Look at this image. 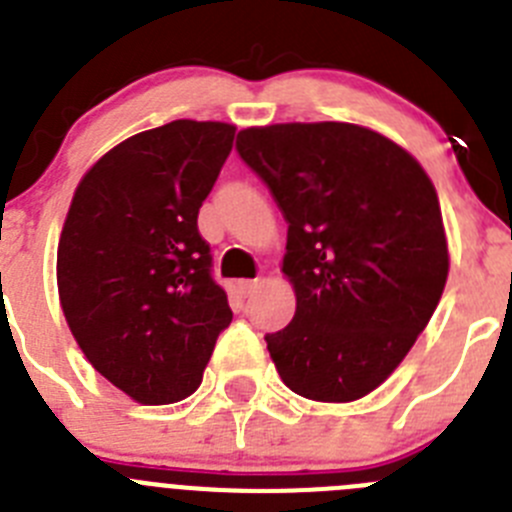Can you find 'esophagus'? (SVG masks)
Returning a JSON list of instances; mask_svg holds the SVG:
<instances>
[{"label":"esophagus","mask_w":512,"mask_h":512,"mask_svg":"<svg viewBox=\"0 0 512 512\" xmlns=\"http://www.w3.org/2000/svg\"><path fill=\"white\" fill-rule=\"evenodd\" d=\"M259 279H238V284H235V287H238V292H241L243 297H248V295H253V292H256V289H259Z\"/></svg>","instance_id":"obj_1"}]
</instances>
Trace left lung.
<instances>
[{"label":"left lung","instance_id":"obj_1","mask_svg":"<svg viewBox=\"0 0 512 512\" xmlns=\"http://www.w3.org/2000/svg\"><path fill=\"white\" fill-rule=\"evenodd\" d=\"M287 228L297 297L266 348L289 390L351 402L377 390L431 320L449 243L431 176L395 140L351 122H279L235 143Z\"/></svg>","mask_w":512,"mask_h":512}]
</instances>
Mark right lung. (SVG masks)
Here are the masks:
<instances>
[{"mask_svg": "<svg viewBox=\"0 0 512 512\" xmlns=\"http://www.w3.org/2000/svg\"><path fill=\"white\" fill-rule=\"evenodd\" d=\"M235 125L174 120L117 143L81 176L58 241V297L89 364L140 405L202 382L233 320L197 215Z\"/></svg>", "mask_w": 512, "mask_h": 512, "instance_id": "right-lung-1", "label": "right lung"}]
</instances>
